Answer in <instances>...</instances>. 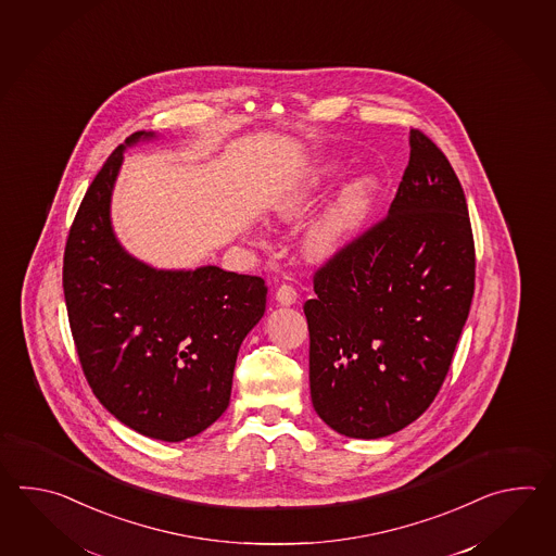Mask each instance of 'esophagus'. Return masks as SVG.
I'll return each instance as SVG.
<instances>
[{
  "mask_svg": "<svg viewBox=\"0 0 556 556\" xmlns=\"http://www.w3.org/2000/svg\"><path fill=\"white\" fill-rule=\"evenodd\" d=\"M276 300H278L282 306H292L295 300H298V290H295L292 283H282V286H278V290H276Z\"/></svg>",
  "mask_w": 556,
  "mask_h": 556,
  "instance_id": "34e87169",
  "label": "esophagus"
}]
</instances>
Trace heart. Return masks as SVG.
<instances>
[{"instance_id": "b5f03b06", "label": "heart", "mask_w": 556, "mask_h": 556, "mask_svg": "<svg viewBox=\"0 0 556 556\" xmlns=\"http://www.w3.org/2000/svg\"><path fill=\"white\" fill-rule=\"evenodd\" d=\"M342 163L321 159L306 168L274 202V214L283 223L304 218L319 199L343 177ZM378 194L376 178H355L331 204L316 225L307 230L304 249L316 261H328L340 254L366 225Z\"/></svg>"}]
</instances>
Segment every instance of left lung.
I'll list each match as a JSON object with an SVG mask.
<instances>
[{"label":"left lung","instance_id":"obj_1","mask_svg":"<svg viewBox=\"0 0 556 556\" xmlns=\"http://www.w3.org/2000/svg\"><path fill=\"white\" fill-rule=\"evenodd\" d=\"M409 144L390 213L319 266L304 304L312 405L345 438H386L426 412L471 307L462 182L426 132Z\"/></svg>","mask_w":556,"mask_h":556}]
</instances>
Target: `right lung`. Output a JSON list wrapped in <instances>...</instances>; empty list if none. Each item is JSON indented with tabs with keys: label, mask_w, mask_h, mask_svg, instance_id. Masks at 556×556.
<instances>
[{
	"label": "right lung",
	"mask_w": 556,
	"mask_h": 556,
	"mask_svg": "<svg viewBox=\"0 0 556 556\" xmlns=\"http://www.w3.org/2000/svg\"><path fill=\"white\" fill-rule=\"evenodd\" d=\"M109 154L73 218L63 294L94 397L147 438L182 441L225 414L240 343L266 309L261 276L154 270L121 249L109 202L127 144Z\"/></svg>",
	"instance_id": "right-lung-1"
}]
</instances>
